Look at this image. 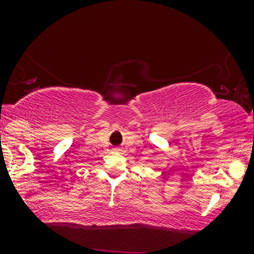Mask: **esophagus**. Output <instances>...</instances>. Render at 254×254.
Instances as JSON below:
<instances>
[{"label": "esophagus", "instance_id": "obj_1", "mask_svg": "<svg viewBox=\"0 0 254 254\" xmlns=\"http://www.w3.org/2000/svg\"><path fill=\"white\" fill-rule=\"evenodd\" d=\"M113 150H115V151H121L122 149H121V148L117 147V148H115V149H113Z\"/></svg>", "mask_w": 254, "mask_h": 254}]
</instances>
